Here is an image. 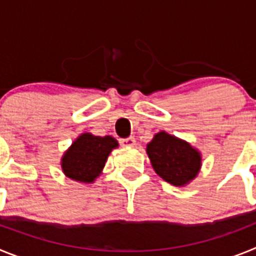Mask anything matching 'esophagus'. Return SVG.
<instances>
[{"label": "esophagus", "mask_w": 256, "mask_h": 256, "mask_svg": "<svg viewBox=\"0 0 256 256\" xmlns=\"http://www.w3.org/2000/svg\"><path fill=\"white\" fill-rule=\"evenodd\" d=\"M136 144V140L133 137H126V138L120 140L122 146H133Z\"/></svg>", "instance_id": "34e87169"}]
</instances>
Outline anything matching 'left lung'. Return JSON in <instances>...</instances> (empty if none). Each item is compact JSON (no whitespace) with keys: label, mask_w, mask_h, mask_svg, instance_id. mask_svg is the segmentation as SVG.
Here are the masks:
<instances>
[{"label":"left lung","mask_w":256,"mask_h":256,"mask_svg":"<svg viewBox=\"0 0 256 256\" xmlns=\"http://www.w3.org/2000/svg\"><path fill=\"white\" fill-rule=\"evenodd\" d=\"M146 151L156 173L173 186H184L200 170L201 156L198 151L168 133L155 134Z\"/></svg>","instance_id":"left-lung-1"}]
</instances>
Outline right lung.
Masks as SVG:
<instances>
[{
    "instance_id": "1",
    "label": "right lung",
    "mask_w": 256,
    "mask_h": 256,
    "mask_svg": "<svg viewBox=\"0 0 256 256\" xmlns=\"http://www.w3.org/2000/svg\"><path fill=\"white\" fill-rule=\"evenodd\" d=\"M118 148L116 140L90 133L79 136L62 156V170L70 180L90 183L101 173L108 154Z\"/></svg>"
}]
</instances>
